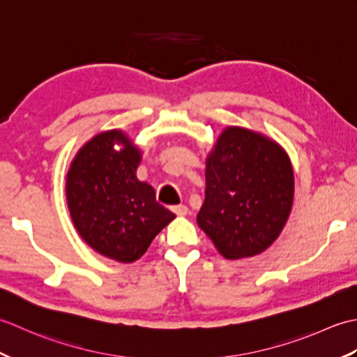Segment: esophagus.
Wrapping results in <instances>:
<instances>
[{"label": "esophagus", "instance_id": "1", "mask_svg": "<svg viewBox=\"0 0 357 357\" xmlns=\"http://www.w3.org/2000/svg\"><path fill=\"white\" fill-rule=\"evenodd\" d=\"M172 211H173V213L179 215V216H184V215L188 213V208H187V206H183V204H181V206H173Z\"/></svg>", "mask_w": 357, "mask_h": 357}]
</instances>
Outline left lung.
<instances>
[{"label":"left lung","mask_w":357,"mask_h":357,"mask_svg":"<svg viewBox=\"0 0 357 357\" xmlns=\"http://www.w3.org/2000/svg\"><path fill=\"white\" fill-rule=\"evenodd\" d=\"M206 201L198 225L227 259L262 253L290 215L294 181L276 142L229 127L207 159Z\"/></svg>","instance_id":"1"}]
</instances>
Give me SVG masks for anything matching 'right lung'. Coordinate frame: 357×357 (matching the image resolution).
<instances>
[{
	"label": "right lung",
	"instance_id": "obj_1",
	"mask_svg": "<svg viewBox=\"0 0 357 357\" xmlns=\"http://www.w3.org/2000/svg\"><path fill=\"white\" fill-rule=\"evenodd\" d=\"M118 142L125 149L112 147ZM139 150L119 130L96 135L73 159L67 204L81 238L98 253L133 262L174 215L156 202L155 190L136 179Z\"/></svg>",
	"mask_w": 357,
	"mask_h": 357
}]
</instances>
